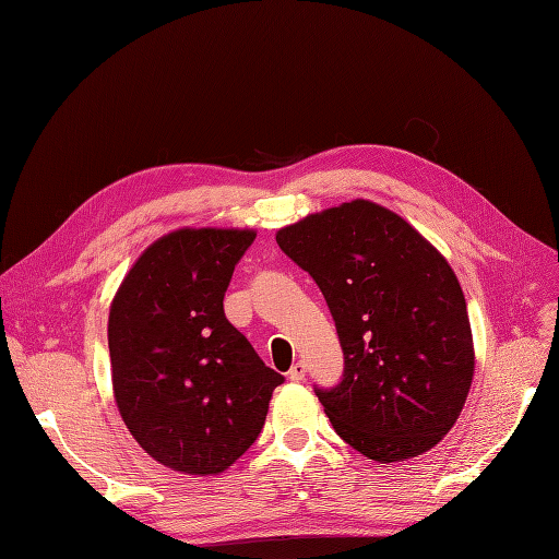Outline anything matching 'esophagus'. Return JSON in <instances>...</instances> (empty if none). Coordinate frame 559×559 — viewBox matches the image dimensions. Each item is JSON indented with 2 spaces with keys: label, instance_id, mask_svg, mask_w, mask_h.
<instances>
[{
  "label": "esophagus",
  "instance_id": "esophagus-1",
  "mask_svg": "<svg viewBox=\"0 0 559 559\" xmlns=\"http://www.w3.org/2000/svg\"><path fill=\"white\" fill-rule=\"evenodd\" d=\"M287 378H290L293 382H301L306 378V364L304 361H295L293 368L287 370Z\"/></svg>",
  "mask_w": 559,
  "mask_h": 559
}]
</instances>
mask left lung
I'll list each match as a JSON object with an SVG mask.
<instances>
[{"label": "left lung", "instance_id": "1", "mask_svg": "<svg viewBox=\"0 0 559 559\" xmlns=\"http://www.w3.org/2000/svg\"><path fill=\"white\" fill-rule=\"evenodd\" d=\"M336 322L343 378L316 386L338 436L370 461L436 447L456 424L474 373L456 274L407 221L353 200L278 230Z\"/></svg>", "mask_w": 559, "mask_h": 559}]
</instances>
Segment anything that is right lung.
Wrapping results in <instances>:
<instances>
[{"mask_svg":"<svg viewBox=\"0 0 559 559\" xmlns=\"http://www.w3.org/2000/svg\"><path fill=\"white\" fill-rule=\"evenodd\" d=\"M253 230H177L154 241L110 306L119 415L165 467L218 474L251 447L283 376L230 324L223 297Z\"/></svg>","mask_w":559,"mask_h":559,"instance_id":"1","label":"right lung"}]
</instances>
